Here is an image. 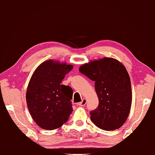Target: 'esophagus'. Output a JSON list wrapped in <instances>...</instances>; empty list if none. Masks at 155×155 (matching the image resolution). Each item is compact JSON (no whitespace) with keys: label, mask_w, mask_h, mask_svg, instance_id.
I'll use <instances>...</instances> for the list:
<instances>
[{"label":"esophagus","mask_w":155,"mask_h":155,"mask_svg":"<svg viewBox=\"0 0 155 155\" xmlns=\"http://www.w3.org/2000/svg\"><path fill=\"white\" fill-rule=\"evenodd\" d=\"M85 104H86V99L83 98L82 101H81V102L78 103V105L80 106V107H84V106L85 105Z\"/></svg>","instance_id":"obj_1"}]
</instances>
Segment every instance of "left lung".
<instances>
[{"label":"left lung","mask_w":155,"mask_h":155,"mask_svg":"<svg viewBox=\"0 0 155 155\" xmlns=\"http://www.w3.org/2000/svg\"><path fill=\"white\" fill-rule=\"evenodd\" d=\"M79 71L94 81L99 105L90 113L92 122L106 131L119 129L127 119L132 101L125 67L116 59L105 57L82 64Z\"/></svg>","instance_id":"1"}]
</instances>
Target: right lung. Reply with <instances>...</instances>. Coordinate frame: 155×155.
I'll return each mask as SVG.
<instances>
[{"mask_svg":"<svg viewBox=\"0 0 155 155\" xmlns=\"http://www.w3.org/2000/svg\"><path fill=\"white\" fill-rule=\"evenodd\" d=\"M72 69L71 64L48 60L40 64L32 75L26 102L33 120L41 128L58 129L69 119L73 110V91L61 82Z\"/></svg>","mask_w":155,"mask_h":155,"instance_id":"add662e5","label":"right lung"}]
</instances>
